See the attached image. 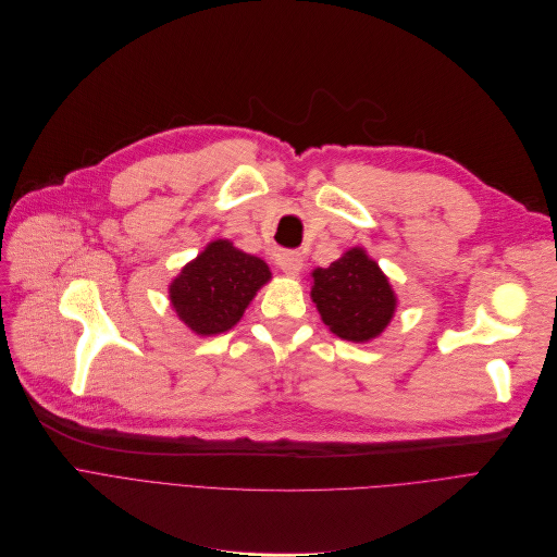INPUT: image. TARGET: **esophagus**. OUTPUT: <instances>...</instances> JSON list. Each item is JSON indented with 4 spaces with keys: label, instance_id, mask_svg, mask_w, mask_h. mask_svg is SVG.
I'll return each mask as SVG.
<instances>
[{
    "label": "esophagus",
    "instance_id": "esophagus-1",
    "mask_svg": "<svg viewBox=\"0 0 557 557\" xmlns=\"http://www.w3.org/2000/svg\"><path fill=\"white\" fill-rule=\"evenodd\" d=\"M278 268L289 276H297L304 270V256L299 251H283L278 256Z\"/></svg>",
    "mask_w": 557,
    "mask_h": 557
}]
</instances>
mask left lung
Wrapping results in <instances>:
<instances>
[{"mask_svg": "<svg viewBox=\"0 0 557 557\" xmlns=\"http://www.w3.org/2000/svg\"><path fill=\"white\" fill-rule=\"evenodd\" d=\"M310 297L322 322L342 339L379 337L396 310V295L379 262L354 247L329 268L312 270Z\"/></svg>", "mask_w": 557, "mask_h": 557, "instance_id": "8db88e82", "label": "left lung"}]
</instances>
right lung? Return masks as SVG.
Instances as JSON below:
<instances>
[{"label":"right lung","mask_w":557,"mask_h":557,"mask_svg":"<svg viewBox=\"0 0 557 557\" xmlns=\"http://www.w3.org/2000/svg\"><path fill=\"white\" fill-rule=\"evenodd\" d=\"M272 278L268 262L235 249L228 240L210 243L170 285L178 320L197 335L233 329L258 289Z\"/></svg>","instance_id":"right-lung-1"}]
</instances>
